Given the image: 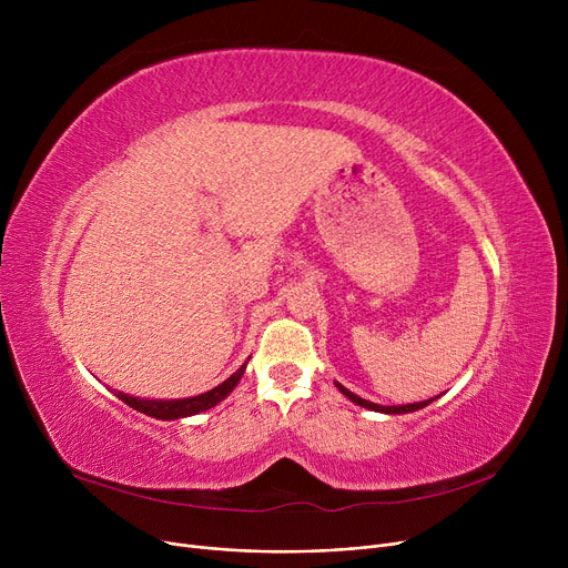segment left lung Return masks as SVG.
<instances>
[{"label":"left lung","instance_id":"obj_1","mask_svg":"<svg viewBox=\"0 0 568 568\" xmlns=\"http://www.w3.org/2000/svg\"><path fill=\"white\" fill-rule=\"evenodd\" d=\"M336 386H338V392L343 394V396H347L354 405H362V407H366V409H373V412H382V414H407V412H416V409H422V407H426V405H430L435 398H430V400H422V403H409V405H377V403H371V400H366V398H359L356 394H352L349 389H345V386L341 384V382H334Z\"/></svg>","mask_w":568,"mask_h":568}]
</instances>
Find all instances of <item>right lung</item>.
I'll use <instances>...</instances> for the list:
<instances>
[{
	"label": "right lung",
	"mask_w": 568,
	"mask_h": 568,
	"mask_svg": "<svg viewBox=\"0 0 568 568\" xmlns=\"http://www.w3.org/2000/svg\"><path fill=\"white\" fill-rule=\"evenodd\" d=\"M248 364V362H246ZM246 364L239 368L236 373H232L223 384L214 386L212 392L193 396V398H174V400H146V398H135L129 394L119 392L116 398L124 400L129 407L146 414V416H154V419H163V422H172V419H184V416H193L200 412L212 409L214 405H219L223 398H227L232 394L234 386L242 379Z\"/></svg>",
	"instance_id": "1"
}]
</instances>
